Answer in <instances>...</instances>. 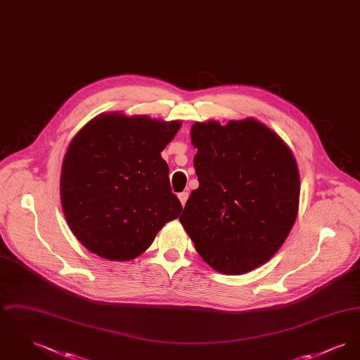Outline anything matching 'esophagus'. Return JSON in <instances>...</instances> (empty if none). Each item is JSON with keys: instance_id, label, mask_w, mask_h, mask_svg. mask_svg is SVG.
Segmentation results:
<instances>
[{"instance_id": "34e87169", "label": "esophagus", "mask_w": 360, "mask_h": 360, "mask_svg": "<svg viewBox=\"0 0 360 360\" xmlns=\"http://www.w3.org/2000/svg\"><path fill=\"white\" fill-rule=\"evenodd\" d=\"M178 198H179V201H181V204H182V205L185 206V204H186V201H188V191H182V193H179V194H178Z\"/></svg>"}]
</instances>
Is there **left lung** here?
Segmentation results:
<instances>
[{"label": "left lung", "instance_id": "1", "mask_svg": "<svg viewBox=\"0 0 360 360\" xmlns=\"http://www.w3.org/2000/svg\"><path fill=\"white\" fill-rule=\"evenodd\" d=\"M190 137L200 186L179 221L212 269L248 273L271 259L295 223L297 162L286 143L254 119L195 122Z\"/></svg>", "mask_w": 360, "mask_h": 360}]
</instances>
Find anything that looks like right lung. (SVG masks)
Segmentation results:
<instances>
[{
	"instance_id": "obj_1",
	"label": "right lung",
	"mask_w": 360,
	"mask_h": 360,
	"mask_svg": "<svg viewBox=\"0 0 360 360\" xmlns=\"http://www.w3.org/2000/svg\"><path fill=\"white\" fill-rule=\"evenodd\" d=\"M179 128V121L106 113L71 140L60 200L71 232L90 252L132 260L181 214L160 155Z\"/></svg>"
}]
</instances>
